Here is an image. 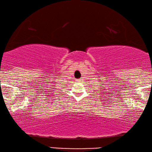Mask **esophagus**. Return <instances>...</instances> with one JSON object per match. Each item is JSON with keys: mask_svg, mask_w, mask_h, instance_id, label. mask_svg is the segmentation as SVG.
I'll use <instances>...</instances> for the list:
<instances>
[{"mask_svg": "<svg viewBox=\"0 0 152 152\" xmlns=\"http://www.w3.org/2000/svg\"><path fill=\"white\" fill-rule=\"evenodd\" d=\"M81 80H82L79 79V80H77V82H81Z\"/></svg>", "mask_w": 152, "mask_h": 152, "instance_id": "34e87169", "label": "esophagus"}]
</instances>
